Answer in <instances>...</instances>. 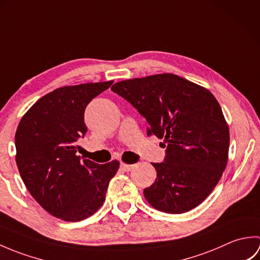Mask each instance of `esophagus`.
I'll use <instances>...</instances> for the list:
<instances>
[{
	"instance_id": "1",
	"label": "esophagus",
	"mask_w": 260,
	"mask_h": 260,
	"mask_svg": "<svg viewBox=\"0 0 260 260\" xmlns=\"http://www.w3.org/2000/svg\"><path fill=\"white\" fill-rule=\"evenodd\" d=\"M134 168V165L132 164H126V163H121L120 164V169L125 171V172H129V171Z\"/></svg>"
}]
</instances>
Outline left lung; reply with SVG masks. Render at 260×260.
I'll return each instance as SVG.
<instances>
[{
	"mask_svg": "<svg viewBox=\"0 0 260 260\" xmlns=\"http://www.w3.org/2000/svg\"><path fill=\"white\" fill-rule=\"evenodd\" d=\"M112 90L144 116L147 135L164 139V162L144 189L154 209L184 213L212 192L227 167L229 127L217 99L206 88L173 74L118 81Z\"/></svg>",
	"mask_w": 260,
	"mask_h": 260,
	"instance_id": "8db88e82",
	"label": "left lung"
}]
</instances>
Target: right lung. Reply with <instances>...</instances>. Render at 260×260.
I'll list each match as a JSON object with an SVG mask.
<instances>
[{"label": "right lung", "instance_id": "add662e5", "mask_svg": "<svg viewBox=\"0 0 260 260\" xmlns=\"http://www.w3.org/2000/svg\"><path fill=\"white\" fill-rule=\"evenodd\" d=\"M113 81L64 86L47 93L21 118L15 133V161L36 201L64 221H81L103 206L119 162L97 164L76 154L87 126L92 98Z\"/></svg>", "mask_w": 260, "mask_h": 260}]
</instances>
